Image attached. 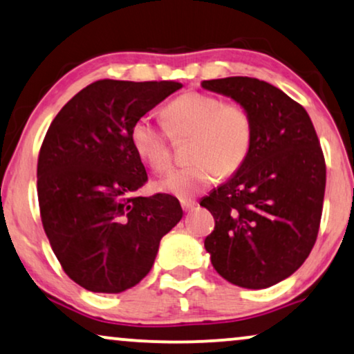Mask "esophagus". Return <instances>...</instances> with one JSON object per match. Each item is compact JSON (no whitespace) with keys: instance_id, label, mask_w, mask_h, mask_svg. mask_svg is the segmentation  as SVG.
<instances>
[{"instance_id":"obj_1","label":"esophagus","mask_w":354,"mask_h":354,"mask_svg":"<svg viewBox=\"0 0 354 354\" xmlns=\"http://www.w3.org/2000/svg\"><path fill=\"white\" fill-rule=\"evenodd\" d=\"M196 204H197V202L194 199H187V197H183V199H181V207H183V210H186V212L194 209Z\"/></svg>"}]
</instances>
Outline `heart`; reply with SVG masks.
Masks as SVG:
<instances>
[{"label": "heart", "instance_id": "heart-1", "mask_svg": "<svg viewBox=\"0 0 354 354\" xmlns=\"http://www.w3.org/2000/svg\"><path fill=\"white\" fill-rule=\"evenodd\" d=\"M165 128L142 116L131 128L136 153L155 171L171 163V138H189L192 162L174 168L157 181L158 191L187 197L246 163L254 145V120L246 105L204 92H186L163 110Z\"/></svg>", "mask_w": 354, "mask_h": 354}]
</instances>
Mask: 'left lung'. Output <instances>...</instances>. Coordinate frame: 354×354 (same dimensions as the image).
I'll list each match as a JSON object with an SVG mask.
<instances>
[{
    "label": "left lung",
    "mask_w": 354,
    "mask_h": 354,
    "mask_svg": "<svg viewBox=\"0 0 354 354\" xmlns=\"http://www.w3.org/2000/svg\"><path fill=\"white\" fill-rule=\"evenodd\" d=\"M241 102L254 120V145L236 174L201 201L214 215L205 238L212 266L230 283L261 290L288 279L317 239L325 158L308 111L254 77L202 81Z\"/></svg>",
    "instance_id": "left-lung-1"
}]
</instances>
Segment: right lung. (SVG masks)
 <instances>
[{
  "label": "right lung",
  "mask_w": 354,
  "mask_h": 354,
  "mask_svg": "<svg viewBox=\"0 0 354 354\" xmlns=\"http://www.w3.org/2000/svg\"><path fill=\"white\" fill-rule=\"evenodd\" d=\"M181 87L102 79L75 93L46 131L37 163L41 223L66 275L82 288H133L181 220L176 197L136 196L149 178L131 142L136 120Z\"/></svg>",
  "instance_id": "1"
}]
</instances>
